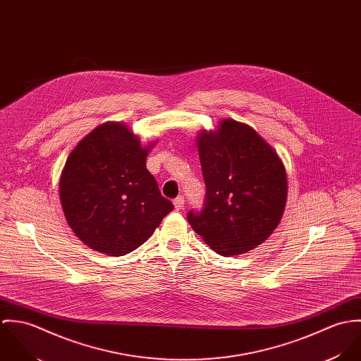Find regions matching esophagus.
I'll use <instances>...</instances> for the list:
<instances>
[{
	"instance_id": "obj_1",
	"label": "esophagus",
	"mask_w": 361,
	"mask_h": 361,
	"mask_svg": "<svg viewBox=\"0 0 361 361\" xmlns=\"http://www.w3.org/2000/svg\"><path fill=\"white\" fill-rule=\"evenodd\" d=\"M173 206L176 209H182L183 206H185V199H183V196H178L175 200H173Z\"/></svg>"
}]
</instances>
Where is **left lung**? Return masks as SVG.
<instances>
[{
    "mask_svg": "<svg viewBox=\"0 0 361 361\" xmlns=\"http://www.w3.org/2000/svg\"><path fill=\"white\" fill-rule=\"evenodd\" d=\"M199 154L206 183L202 209L188 221L221 256L255 249L278 226L286 204L282 161L257 132L232 119L218 132L202 133Z\"/></svg>",
    "mask_w": 361,
    "mask_h": 361,
    "instance_id": "obj_1",
    "label": "left lung"
}]
</instances>
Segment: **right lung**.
I'll return each instance as SVG.
<instances>
[{"mask_svg": "<svg viewBox=\"0 0 361 361\" xmlns=\"http://www.w3.org/2000/svg\"><path fill=\"white\" fill-rule=\"evenodd\" d=\"M147 149L119 122L87 135L71 153L59 180L65 218L89 247L122 256L142 246L173 204L146 166Z\"/></svg>", "mask_w": 361, "mask_h": 361, "instance_id": "obj_1", "label": "right lung"}]
</instances>
